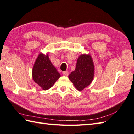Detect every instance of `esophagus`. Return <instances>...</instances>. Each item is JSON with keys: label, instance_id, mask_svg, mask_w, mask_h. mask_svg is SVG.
<instances>
[{"label": "esophagus", "instance_id": "esophagus-1", "mask_svg": "<svg viewBox=\"0 0 134 134\" xmlns=\"http://www.w3.org/2000/svg\"><path fill=\"white\" fill-rule=\"evenodd\" d=\"M62 74H63V75L65 76H68L69 75V72H68V71L63 72H62Z\"/></svg>", "mask_w": 134, "mask_h": 134}]
</instances>
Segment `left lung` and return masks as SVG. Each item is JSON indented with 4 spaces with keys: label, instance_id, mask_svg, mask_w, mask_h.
<instances>
[{
    "label": "left lung",
    "instance_id": "obj_1",
    "mask_svg": "<svg viewBox=\"0 0 134 134\" xmlns=\"http://www.w3.org/2000/svg\"><path fill=\"white\" fill-rule=\"evenodd\" d=\"M94 65L91 55L81 54L78 57L76 68L68 76L76 89L82 91L87 87L94 78Z\"/></svg>",
    "mask_w": 134,
    "mask_h": 134
}]
</instances>
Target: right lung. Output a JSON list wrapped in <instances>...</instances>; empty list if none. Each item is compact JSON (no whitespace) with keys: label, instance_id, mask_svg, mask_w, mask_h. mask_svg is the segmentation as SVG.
<instances>
[{"label":"right lung","instance_id":"1","mask_svg":"<svg viewBox=\"0 0 134 134\" xmlns=\"http://www.w3.org/2000/svg\"><path fill=\"white\" fill-rule=\"evenodd\" d=\"M34 81L42 89L47 90L53 86L60 77L59 73L50 61L48 54H40L35 61L32 70Z\"/></svg>","mask_w":134,"mask_h":134}]
</instances>
